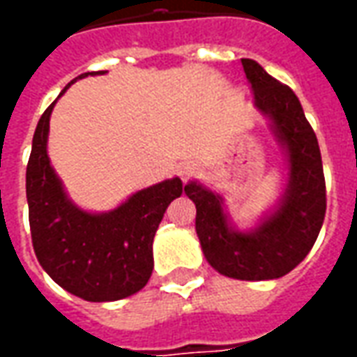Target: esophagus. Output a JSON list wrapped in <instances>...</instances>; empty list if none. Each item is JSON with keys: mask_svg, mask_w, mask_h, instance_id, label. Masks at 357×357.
I'll return each instance as SVG.
<instances>
[{"mask_svg": "<svg viewBox=\"0 0 357 357\" xmlns=\"http://www.w3.org/2000/svg\"><path fill=\"white\" fill-rule=\"evenodd\" d=\"M195 172H197V166H195V162H191V160H187V162H181L178 166L179 178L183 179V181H187L189 178H193Z\"/></svg>", "mask_w": 357, "mask_h": 357, "instance_id": "1", "label": "esophagus"}]
</instances>
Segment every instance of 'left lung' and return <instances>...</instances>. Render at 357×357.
Masks as SVG:
<instances>
[{"label": "left lung", "mask_w": 357, "mask_h": 357, "mask_svg": "<svg viewBox=\"0 0 357 357\" xmlns=\"http://www.w3.org/2000/svg\"><path fill=\"white\" fill-rule=\"evenodd\" d=\"M243 68L255 107L283 151L289 170L283 195L252 227L239 229L218 191L191 179L185 193L197 206L195 229L206 262L225 277L269 281L287 275L314 247L327 208L325 178L317 137L294 91L252 59H243Z\"/></svg>", "instance_id": "1"}]
</instances>
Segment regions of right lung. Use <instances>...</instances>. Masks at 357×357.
Here are the masks:
<instances>
[{"label": "right lung", "instance_id": "right-lung-1", "mask_svg": "<svg viewBox=\"0 0 357 357\" xmlns=\"http://www.w3.org/2000/svg\"><path fill=\"white\" fill-rule=\"evenodd\" d=\"M55 102L36 126L26 166L28 218L38 262L59 287L74 296L88 302L128 298L147 284L153 273V239L158 224L168 204L185 187L179 178L164 179L135 191L107 212L80 208L68 197L47 155Z\"/></svg>", "mask_w": 357, "mask_h": 357}]
</instances>
